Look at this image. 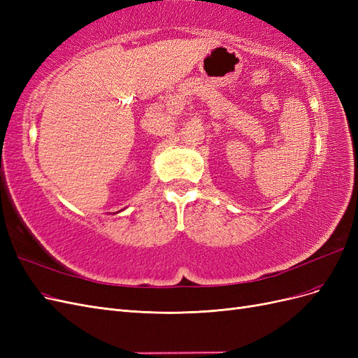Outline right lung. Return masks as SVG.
<instances>
[{"label":"right lung","mask_w":358,"mask_h":358,"mask_svg":"<svg viewBox=\"0 0 358 358\" xmlns=\"http://www.w3.org/2000/svg\"><path fill=\"white\" fill-rule=\"evenodd\" d=\"M116 213H119V212H116Z\"/></svg>","instance_id":"obj_1"}]
</instances>
